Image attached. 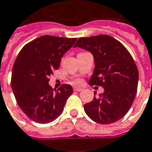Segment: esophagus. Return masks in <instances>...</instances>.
<instances>
[{"instance_id": "34e87169", "label": "esophagus", "mask_w": 152, "mask_h": 152, "mask_svg": "<svg viewBox=\"0 0 152 152\" xmlns=\"http://www.w3.org/2000/svg\"><path fill=\"white\" fill-rule=\"evenodd\" d=\"M73 90H74L75 91H80L82 89H81V88H79V87H74Z\"/></svg>"}]
</instances>
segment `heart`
I'll return each instance as SVG.
<instances>
[{
	"instance_id": "b5f03b06",
	"label": "heart",
	"mask_w": 152,
	"mask_h": 152,
	"mask_svg": "<svg viewBox=\"0 0 152 152\" xmlns=\"http://www.w3.org/2000/svg\"><path fill=\"white\" fill-rule=\"evenodd\" d=\"M75 83H76V84H79V83H80V80H76V81H75Z\"/></svg>"
}]
</instances>
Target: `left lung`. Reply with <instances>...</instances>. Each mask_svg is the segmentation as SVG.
<instances>
[{
	"label": "left lung",
	"instance_id": "left-lung-1",
	"mask_svg": "<svg viewBox=\"0 0 152 152\" xmlns=\"http://www.w3.org/2000/svg\"><path fill=\"white\" fill-rule=\"evenodd\" d=\"M74 47L90 51L95 67L91 86H102L104 93L84 105L85 112L95 122L111 124L121 119L132 105L139 74L126 48L107 35L79 38Z\"/></svg>",
	"mask_w": 152,
	"mask_h": 152
}]
</instances>
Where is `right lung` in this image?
<instances>
[{"label":"right lung","instance_id":"add662e5","mask_svg":"<svg viewBox=\"0 0 152 152\" xmlns=\"http://www.w3.org/2000/svg\"><path fill=\"white\" fill-rule=\"evenodd\" d=\"M76 41V38L52 36L38 37L26 44L15 59L11 88L20 108L37 123H49L56 119L73 93L71 85L52 89L49 78Z\"/></svg>","mask_w":152,"mask_h":152}]
</instances>
